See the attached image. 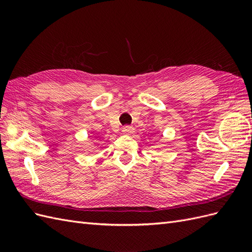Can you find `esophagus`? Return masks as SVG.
<instances>
[{"instance_id": "34e87169", "label": "esophagus", "mask_w": 252, "mask_h": 252, "mask_svg": "<svg viewBox=\"0 0 252 252\" xmlns=\"http://www.w3.org/2000/svg\"><path fill=\"white\" fill-rule=\"evenodd\" d=\"M133 130H134L133 127L129 126V125H126L122 128V132H123L124 134H131L133 132Z\"/></svg>"}]
</instances>
